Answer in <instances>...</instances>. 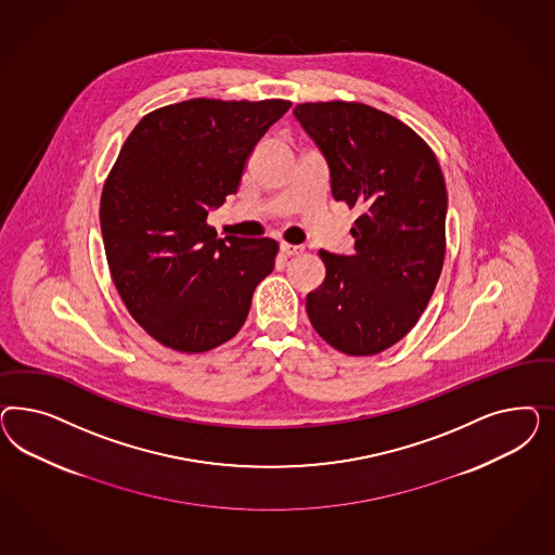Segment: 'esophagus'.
Instances as JSON below:
<instances>
[{
    "instance_id": "esophagus-1",
    "label": "esophagus",
    "mask_w": 555,
    "mask_h": 555,
    "mask_svg": "<svg viewBox=\"0 0 555 555\" xmlns=\"http://www.w3.org/2000/svg\"><path fill=\"white\" fill-rule=\"evenodd\" d=\"M281 253L285 254V256H295V254L302 253V246H295V244H286V242H283V244H281Z\"/></svg>"
}]
</instances>
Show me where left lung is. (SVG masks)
Returning a JSON list of instances; mask_svg holds the SVG:
<instances>
[{"label":"left lung","mask_w":555,"mask_h":555,"mask_svg":"<svg viewBox=\"0 0 555 555\" xmlns=\"http://www.w3.org/2000/svg\"><path fill=\"white\" fill-rule=\"evenodd\" d=\"M293 114L327 160L334 199L360 211L350 256L320 250L325 279L307 315L339 352L380 353L415 327L443 269V172L417 132L366 103L309 101Z\"/></svg>","instance_id":"8db88e82"}]
</instances>
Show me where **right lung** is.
<instances>
[{
  "label": "right lung",
  "instance_id": "obj_1",
  "mask_svg": "<svg viewBox=\"0 0 555 555\" xmlns=\"http://www.w3.org/2000/svg\"><path fill=\"white\" fill-rule=\"evenodd\" d=\"M291 101H181L135 124L101 191L103 246L119 297L149 336L199 353L232 339L274 269L270 237L207 223L237 191L258 140Z\"/></svg>",
  "mask_w": 555,
  "mask_h": 555
}]
</instances>
